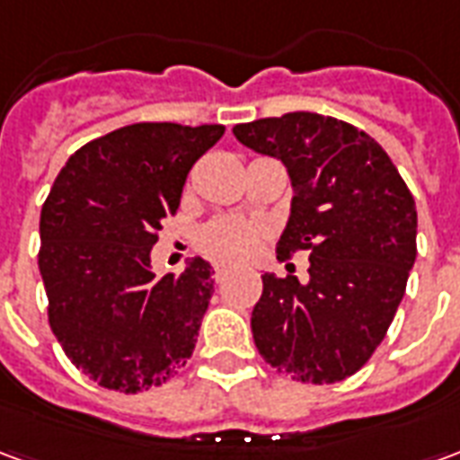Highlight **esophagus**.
<instances>
[{
    "label": "esophagus",
    "mask_w": 460,
    "mask_h": 460,
    "mask_svg": "<svg viewBox=\"0 0 460 460\" xmlns=\"http://www.w3.org/2000/svg\"><path fill=\"white\" fill-rule=\"evenodd\" d=\"M231 266H226V263H214V279L217 280H224L226 276H229Z\"/></svg>",
    "instance_id": "34e87169"
}]
</instances>
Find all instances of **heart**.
Segmentation results:
<instances>
[{
	"label": "heart",
	"instance_id": "1",
	"mask_svg": "<svg viewBox=\"0 0 460 460\" xmlns=\"http://www.w3.org/2000/svg\"><path fill=\"white\" fill-rule=\"evenodd\" d=\"M256 243H259V229L241 219L211 221L199 236V246L204 253H209L211 259L217 261H229V263L249 259Z\"/></svg>",
	"mask_w": 460,
	"mask_h": 460
}]
</instances>
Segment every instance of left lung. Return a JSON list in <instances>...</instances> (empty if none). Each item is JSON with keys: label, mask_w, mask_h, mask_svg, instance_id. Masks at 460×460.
Here are the masks:
<instances>
[{"label": "left lung", "mask_w": 460, "mask_h": 460, "mask_svg": "<svg viewBox=\"0 0 460 460\" xmlns=\"http://www.w3.org/2000/svg\"><path fill=\"white\" fill-rule=\"evenodd\" d=\"M241 145L283 162L293 199L279 253L303 249L310 279L263 273L251 313L261 357L298 382L355 375L385 340L416 261V204L365 130L318 113L234 128Z\"/></svg>", "instance_id": "1"}]
</instances>
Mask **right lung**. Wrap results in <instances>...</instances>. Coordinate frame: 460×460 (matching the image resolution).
Masks as SVG:
<instances>
[{
	"label": "right lung",
	"mask_w": 460,
	"mask_h": 460,
	"mask_svg": "<svg viewBox=\"0 0 460 460\" xmlns=\"http://www.w3.org/2000/svg\"><path fill=\"white\" fill-rule=\"evenodd\" d=\"M224 130L125 125L75 150L56 177L39 224L49 323L68 359L105 389L157 386L191 357L214 293L209 261L155 279L150 253L191 164Z\"/></svg>",
	"instance_id": "obj_1"
}]
</instances>
